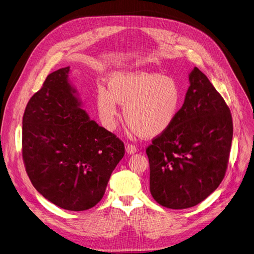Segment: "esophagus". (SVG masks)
Here are the masks:
<instances>
[{
    "instance_id": "34e87169",
    "label": "esophagus",
    "mask_w": 254,
    "mask_h": 254,
    "mask_svg": "<svg viewBox=\"0 0 254 254\" xmlns=\"http://www.w3.org/2000/svg\"><path fill=\"white\" fill-rule=\"evenodd\" d=\"M126 150L128 154H134L135 152H137L138 148H137V146L134 145V144H127V147H126Z\"/></svg>"
}]
</instances>
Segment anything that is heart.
I'll return each mask as SVG.
<instances>
[{"mask_svg":"<svg viewBox=\"0 0 254 254\" xmlns=\"http://www.w3.org/2000/svg\"><path fill=\"white\" fill-rule=\"evenodd\" d=\"M108 88L99 87L97 106L101 122L109 130L117 125V103L125 105L126 123L143 138L162 135L175 122L180 110L181 89L170 76L114 73L109 77Z\"/></svg>","mask_w":254,"mask_h":254,"instance_id":"heart-1","label":"heart"}]
</instances>
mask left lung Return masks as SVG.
<instances>
[{"label":"left lung","mask_w":254,"mask_h":254,"mask_svg":"<svg viewBox=\"0 0 254 254\" xmlns=\"http://www.w3.org/2000/svg\"><path fill=\"white\" fill-rule=\"evenodd\" d=\"M184 104L171 127L146 148L150 192L170 209L190 208L214 191L228 169L231 110L207 76L194 68Z\"/></svg>","instance_id":"8db88e82"}]
</instances>
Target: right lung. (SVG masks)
<instances>
[{
	"label": "right lung",
	"mask_w": 254,
	"mask_h": 254,
	"mask_svg": "<svg viewBox=\"0 0 254 254\" xmlns=\"http://www.w3.org/2000/svg\"><path fill=\"white\" fill-rule=\"evenodd\" d=\"M70 66L49 74L22 118V159L34 188L70 211L96 206L125 144L90 120L68 82Z\"/></svg>",
	"instance_id": "1"
}]
</instances>
